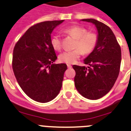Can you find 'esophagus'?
Segmentation results:
<instances>
[{"label":"esophagus","instance_id":"34e87169","mask_svg":"<svg viewBox=\"0 0 131 131\" xmlns=\"http://www.w3.org/2000/svg\"><path fill=\"white\" fill-rule=\"evenodd\" d=\"M67 67H68V68H72V66L70 65V64H67Z\"/></svg>","mask_w":131,"mask_h":131}]
</instances>
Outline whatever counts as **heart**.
Segmentation results:
<instances>
[{"label": "heart", "instance_id": "1", "mask_svg": "<svg viewBox=\"0 0 131 131\" xmlns=\"http://www.w3.org/2000/svg\"><path fill=\"white\" fill-rule=\"evenodd\" d=\"M67 35L76 39V48L72 51H66L60 54L59 59L67 64H73L80 58L83 53H91L96 48L98 43V35L93 32L88 31L87 29L79 25L67 27L63 30ZM51 45L55 50H60L62 46L61 37L59 34H55L51 38Z\"/></svg>", "mask_w": 131, "mask_h": 131}]
</instances>
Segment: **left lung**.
I'll return each mask as SVG.
<instances>
[{
    "mask_svg": "<svg viewBox=\"0 0 131 131\" xmlns=\"http://www.w3.org/2000/svg\"><path fill=\"white\" fill-rule=\"evenodd\" d=\"M82 20L95 25L98 32V43L83 61L89 67L73 65L76 72L74 83L80 95L88 99L96 100L111 90L118 77L121 48L114 32L106 25L94 19Z\"/></svg>",
    "mask_w": 131,
    "mask_h": 131,
    "instance_id": "obj_1",
    "label": "left lung"
}]
</instances>
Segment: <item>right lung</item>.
<instances>
[{"label":"right lung","instance_id":"right-lung-1","mask_svg":"<svg viewBox=\"0 0 131 131\" xmlns=\"http://www.w3.org/2000/svg\"><path fill=\"white\" fill-rule=\"evenodd\" d=\"M63 21H48L32 26L14 47V75L25 93L37 102L52 101L62 87L67 66L54 64L57 57L50 40L53 29Z\"/></svg>","mask_w":131,"mask_h":131}]
</instances>
